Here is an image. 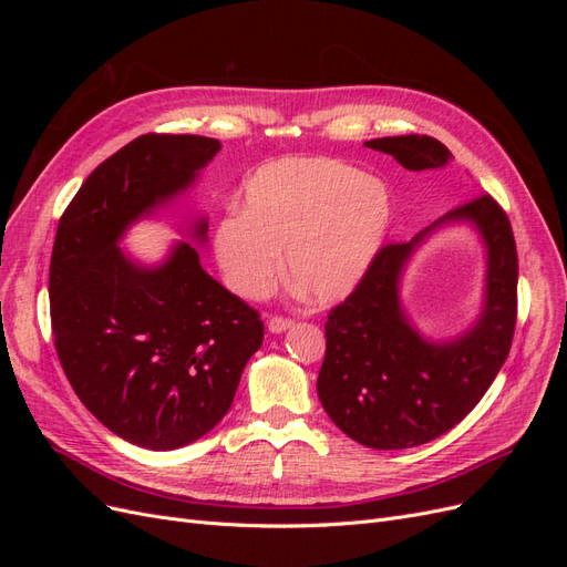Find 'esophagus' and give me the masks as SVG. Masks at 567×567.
<instances>
[{
  "mask_svg": "<svg viewBox=\"0 0 567 567\" xmlns=\"http://www.w3.org/2000/svg\"><path fill=\"white\" fill-rule=\"evenodd\" d=\"M290 326H293V321L290 319H284V317H271L269 321H267V329H269V333H284V331H288Z\"/></svg>",
  "mask_w": 567,
  "mask_h": 567,
  "instance_id": "esophagus-1",
  "label": "esophagus"
}]
</instances>
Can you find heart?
I'll use <instances>...</instances> for the list:
<instances>
[{
	"mask_svg": "<svg viewBox=\"0 0 567 567\" xmlns=\"http://www.w3.org/2000/svg\"><path fill=\"white\" fill-rule=\"evenodd\" d=\"M392 225L388 186L350 163L319 156L262 165L241 210L217 221L213 248L221 279L260 300L286 271L317 302L348 298L379 260Z\"/></svg>",
	"mask_w": 567,
	"mask_h": 567,
	"instance_id": "heart-1",
	"label": "heart"
}]
</instances>
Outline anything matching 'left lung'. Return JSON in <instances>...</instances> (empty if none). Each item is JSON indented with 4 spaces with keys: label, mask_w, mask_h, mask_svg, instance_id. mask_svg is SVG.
<instances>
[{
    "label": "left lung",
    "mask_w": 567,
    "mask_h": 567,
    "mask_svg": "<svg viewBox=\"0 0 567 567\" xmlns=\"http://www.w3.org/2000/svg\"><path fill=\"white\" fill-rule=\"evenodd\" d=\"M411 173L440 169L454 156L433 136L367 142ZM447 224L473 226L486 248V296L470 329L444 341L423 337L401 307L410 255ZM518 252L511 221L492 196L442 215L409 244H390L367 279L326 321V357L317 379L321 406L342 433L373 450L431 442L468 416L504 367L518 307Z\"/></svg>",
    "instance_id": "8db88e82"
}]
</instances>
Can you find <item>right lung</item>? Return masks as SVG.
<instances>
[{"label":"right lung","instance_id":"1","mask_svg":"<svg viewBox=\"0 0 567 567\" xmlns=\"http://www.w3.org/2000/svg\"><path fill=\"white\" fill-rule=\"evenodd\" d=\"M221 144L196 134H144L84 179L56 231L49 267L51 329L80 402L111 433L167 452L225 419L265 326L200 267L198 248L169 246L142 265L120 248L198 179ZM208 241V219L188 227Z\"/></svg>","mask_w":567,"mask_h":567}]
</instances>
